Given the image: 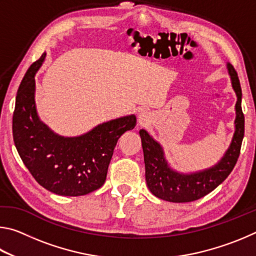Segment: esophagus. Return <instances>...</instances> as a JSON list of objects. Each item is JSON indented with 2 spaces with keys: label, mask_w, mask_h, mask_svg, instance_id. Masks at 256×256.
<instances>
[{
  "label": "esophagus",
  "mask_w": 256,
  "mask_h": 256,
  "mask_svg": "<svg viewBox=\"0 0 256 256\" xmlns=\"http://www.w3.org/2000/svg\"><path fill=\"white\" fill-rule=\"evenodd\" d=\"M150 122V116L146 112H141L138 115V125H146Z\"/></svg>",
  "instance_id": "obj_1"
}]
</instances>
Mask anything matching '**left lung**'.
<instances>
[{"label":"left lung","mask_w":256,"mask_h":256,"mask_svg":"<svg viewBox=\"0 0 256 256\" xmlns=\"http://www.w3.org/2000/svg\"><path fill=\"white\" fill-rule=\"evenodd\" d=\"M226 68L237 97L234 122L235 131L230 144L218 162L201 170L178 172L170 166L164 146L148 131L142 128L138 132L144 149L146 185L154 196L174 203L198 200L222 184L235 167L244 138V115L242 112V89L237 73L229 62L226 63Z\"/></svg>","instance_id":"left-lung-1"}]
</instances>
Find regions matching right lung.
Listing matches in <instances>:
<instances>
[{
	"label": "right lung",
	"instance_id": "right-lung-1",
	"mask_svg": "<svg viewBox=\"0 0 256 256\" xmlns=\"http://www.w3.org/2000/svg\"><path fill=\"white\" fill-rule=\"evenodd\" d=\"M46 53L26 72L16 92L12 120L16 148L34 178L50 192L79 196L102 188L118 140L133 130L136 115H126L96 125L76 136L54 132L40 118L34 76Z\"/></svg>",
	"mask_w": 256,
	"mask_h": 256
}]
</instances>
